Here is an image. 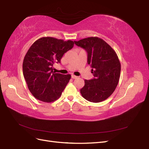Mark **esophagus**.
<instances>
[{
	"label": "esophagus",
	"instance_id": "34e87169",
	"mask_svg": "<svg viewBox=\"0 0 149 149\" xmlns=\"http://www.w3.org/2000/svg\"><path fill=\"white\" fill-rule=\"evenodd\" d=\"M71 78H73V79H76V78H78V76H76L74 75V74H72V75H71Z\"/></svg>",
	"mask_w": 149,
	"mask_h": 149
}]
</instances>
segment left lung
I'll return each mask as SVG.
<instances>
[{
    "instance_id": "1",
    "label": "left lung",
    "mask_w": 149,
    "mask_h": 149,
    "mask_svg": "<svg viewBox=\"0 0 149 149\" xmlns=\"http://www.w3.org/2000/svg\"><path fill=\"white\" fill-rule=\"evenodd\" d=\"M76 45L88 53V64L92 68L94 78L84 80L80 93L87 101L100 102L113 93L118 84L120 63L116 52L104 40L98 37H88L74 41Z\"/></svg>"
}]
</instances>
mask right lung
I'll return each instance as SVG.
<instances>
[{
  "label": "right lung",
  "mask_w": 149,
  "mask_h": 149,
  "mask_svg": "<svg viewBox=\"0 0 149 149\" xmlns=\"http://www.w3.org/2000/svg\"><path fill=\"white\" fill-rule=\"evenodd\" d=\"M71 40L42 37L31 45L24 57L23 74L28 88L37 100L52 102L59 98L71 79L70 74L55 73L53 66L74 46Z\"/></svg>",
  "instance_id": "obj_1"
}]
</instances>
